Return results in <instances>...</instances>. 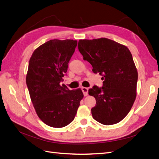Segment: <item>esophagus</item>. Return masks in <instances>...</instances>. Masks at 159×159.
Instances as JSON below:
<instances>
[{"label": "esophagus", "instance_id": "esophagus-1", "mask_svg": "<svg viewBox=\"0 0 159 159\" xmlns=\"http://www.w3.org/2000/svg\"><path fill=\"white\" fill-rule=\"evenodd\" d=\"M81 90H82L84 96H87L88 95V89L87 88H81Z\"/></svg>", "mask_w": 159, "mask_h": 159}]
</instances>
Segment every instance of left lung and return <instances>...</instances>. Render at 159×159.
Segmentation results:
<instances>
[{
  "instance_id": "left-lung-1",
  "label": "left lung",
  "mask_w": 159,
  "mask_h": 159,
  "mask_svg": "<svg viewBox=\"0 0 159 159\" xmlns=\"http://www.w3.org/2000/svg\"><path fill=\"white\" fill-rule=\"evenodd\" d=\"M78 49L93 72L102 75L103 86L94 85L89 95L95 98L93 118L105 125L117 123L131 110L136 98L137 70L127 47L105 38L80 40Z\"/></svg>"
}]
</instances>
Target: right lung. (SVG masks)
<instances>
[{"instance_id":"right-lung-1","label":"right lung","mask_w":159,"mask_h":159,"mask_svg":"<svg viewBox=\"0 0 159 159\" xmlns=\"http://www.w3.org/2000/svg\"><path fill=\"white\" fill-rule=\"evenodd\" d=\"M78 44L73 40H51L36 48L30 57L26 85L36 112L47 125L61 128L74 119L84 94L60 85Z\"/></svg>"}]
</instances>
